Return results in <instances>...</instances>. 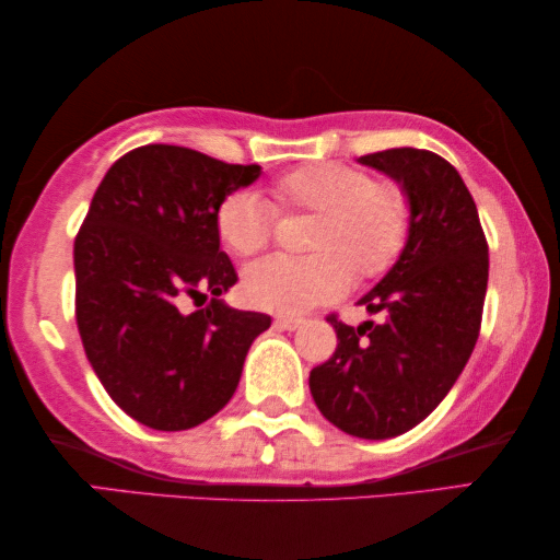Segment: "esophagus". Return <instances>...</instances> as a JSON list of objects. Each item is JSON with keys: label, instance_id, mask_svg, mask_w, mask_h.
<instances>
[{"label": "esophagus", "instance_id": "obj_1", "mask_svg": "<svg viewBox=\"0 0 560 560\" xmlns=\"http://www.w3.org/2000/svg\"><path fill=\"white\" fill-rule=\"evenodd\" d=\"M305 324V318L301 316H278L275 318V326L285 328V331H295V328H301Z\"/></svg>", "mask_w": 560, "mask_h": 560}]
</instances>
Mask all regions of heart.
Segmentation results:
<instances>
[{
	"instance_id": "obj_1",
	"label": "heart",
	"mask_w": 560,
	"mask_h": 560,
	"mask_svg": "<svg viewBox=\"0 0 560 560\" xmlns=\"http://www.w3.org/2000/svg\"><path fill=\"white\" fill-rule=\"evenodd\" d=\"M282 211L318 213L311 226L308 257L275 255L244 272V295L259 308L301 313L336 301L357 278H380L408 247L412 203L400 183L377 180L343 163H311L275 183ZM278 211L255 190H232L217 206V234L236 257L270 244Z\"/></svg>"
}]
</instances>
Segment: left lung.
<instances>
[{
  "mask_svg": "<svg viewBox=\"0 0 560 560\" xmlns=\"http://www.w3.org/2000/svg\"><path fill=\"white\" fill-rule=\"evenodd\" d=\"M402 183L412 203L408 247L359 305L380 324L336 313L334 357L311 370L326 420L357 439H393L439 408L469 362L485 311L489 247L477 203L448 160L393 148L359 158Z\"/></svg>",
  "mask_w": 560,
  "mask_h": 560,
  "instance_id": "left-lung-1",
  "label": "left lung"
}]
</instances>
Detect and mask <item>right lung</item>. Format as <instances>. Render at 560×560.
<instances>
[{"mask_svg":"<svg viewBox=\"0 0 560 560\" xmlns=\"http://www.w3.org/2000/svg\"><path fill=\"white\" fill-rule=\"evenodd\" d=\"M178 144H142L109 167L75 234V324L114 402L155 431H188L224 408L240 385L267 313L219 295L236 270L219 249L217 206L257 180ZM212 301L194 314L186 296Z\"/></svg>","mask_w":560,"mask_h":560,"instance_id":"add662e5","label":"right lung"}]
</instances>
